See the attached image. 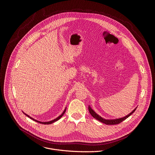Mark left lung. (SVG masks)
Instances as JSON below:
<instances>
[{
    "label": "left lung",
    "instance_id": "8db88e82",
    "mask_svg": "<svg viewBox=\"0 0 155 155\" xmlns=\"http://www.w3.org/2000/svg\"><path fill=\"white\" fill-rule=\"evenodd\" d=\"M137 107H135L130 113H129L128 115L125 116L124 117H121V118H119V119H106L103 118L102 117H101L100 115H98L97 114H96V112L91 109V107H90V106H88V110L90 113L91 114V115L96 119L98 120L99 121L101 122L102 123H104L106 125H115V124H118L119 123H120L121 122H122L123 120H125L127 118H128L130 115H132L134 112H135V110H136Z\"/></svg>",
    "mask_w": 155,
    "mask_h": 155
}]
</instances>
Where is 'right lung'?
I'll return each mask as SVG.
<instances>
[{
    "mask_svg": "<svg viewBox=\"0 0 155 155\" xmlns=\"http://www.w3.org/2000/svg\"><path fill=\"white\" fill-rule=\"evenodd\" d=\"M65 111H66V107L65 108V109H64V112H62V114L61 115H60L59 117H58L56 119H54V120H51V121H49V122H41V121H38V120H36V119H33V118H32L31 117H30V116H28V114H25L24 112H23V114H25V115H26V116H28V117H30V119H31L32 120H35V121H36V122H38V123H40V124H52L53 122H55V121H58L59 119H60L62 116H63V115L64 114V113L65 112Z\"/></svg>",
    "mask_w": 155,
    "mask_h": 155,
    "instance_id": "1",
    "label": "right lung"
}]
</instances>
